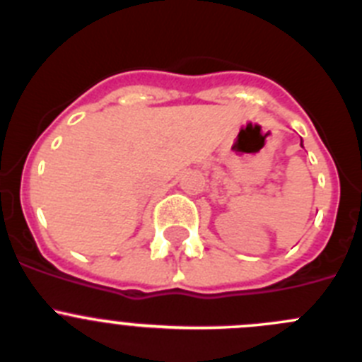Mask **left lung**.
Listing matches in <instances>:
<instances>
[{
	"mask_svg": "<svg viewBox=\"0 0 362 362\" xmlns=\"http://www.w3.org/2000/svg\"><path fill=\"white\" fill-rule=\"evenodd\" d=\"M300 145H303V141H300Z\"/></svg>",
	"mask_w": 362,
	"mask_h": 362,
	"instance_id": "8db88e82",
	"label": "left lung"
}]
</instances>
